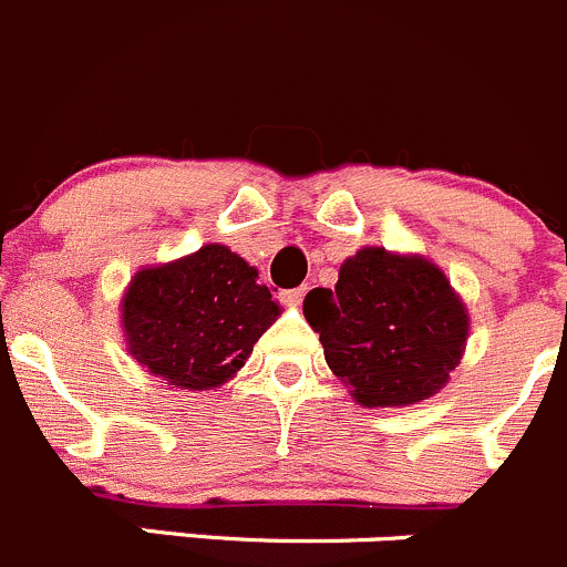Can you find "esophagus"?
Masks as SVG:
<instances>
[{
	"label": "esophagus",
	"instance_id": "34e87169",
	"mask_svg": "<svg viewBox=\"0 0 567 567\" xmlns=\"http://www.w3.org/2000/svg\"><path fill=\"white\" fill-rule=\"evenodd\" d=\"M305 293H307V288L301 285V288L282 290V293H279V299H282V305H288V307H299L301 299H305Z\"/></svg>",
	"mask_w": 567,
	"mask_h": 567
}]
</instances>
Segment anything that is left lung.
<instances>
[{"instance_id": "left-lung-1", "label": "left lung", "mask_w": 567, "mask_h": 567, "mask_svg": "<svg viewBox=\"0 0 567 567\" xmlns=\"http://www.w3.org/2000/svg\"><path fill=\"white\" fill-rule=\"evenodd\" d=\"M305 318L334 377L362 406H406L435 395L463 360L468 310L446 274L417 255L365 246L316 288Z\"/></svg>"}]
</instances>
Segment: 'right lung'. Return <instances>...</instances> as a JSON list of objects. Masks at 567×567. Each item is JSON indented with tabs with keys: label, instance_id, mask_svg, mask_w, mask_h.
<instances>
[{
	"label": "right lung",
	"instance_id": "obj_1",
	"mask_svg": "<svg viewBox=\"0 0 567 567\" xmlns=\"http://www.w3.org/2000/svg\"><path fill=\"white\" fill-rule=\"evenodd\" d=\"M277 316L257 268L221 244L141 268L121 299L126 351L183 390L221 388Z\"/></svg>",
	"mask_w": 567,
	"mask_h": 567
}]
</instances>
